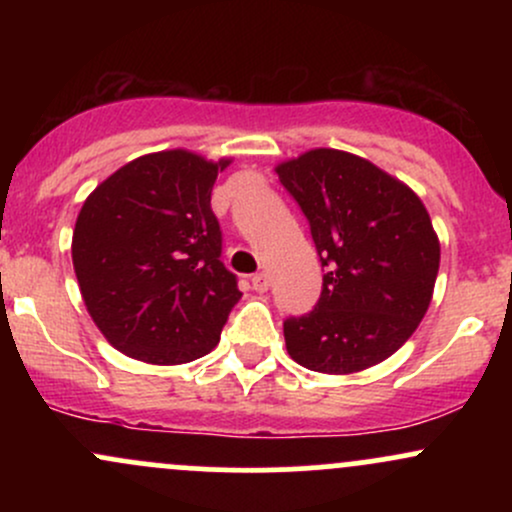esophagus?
<instances>
[{
	"instance_id": "obj_1",
	"label": "esophagus",
	"mask_w": 512,
	"mask_h": 512,
	"mask_svg": "<svg viewBox=\"0 0 512 512\" xmlns=\"http://www.w3.org/2000/svg\"><path fill=\"white\" fill-rule=\"evenodd\" d=\"M250 284H252V289H255L257 293H264L269 289V276L264 274V272H260V274H255L250 279Z\"/></svg>"
}]
</instances>
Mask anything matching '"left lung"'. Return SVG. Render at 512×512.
Instances as JSON below:
<instances>
[{"instance_id":"left-lung-1","label":"left lung","mask_w":512,"mask_h":512,"mask_svg":"<svg viewBox=\"0 0 512 512\" xmlns=\"http://www.w3.org/2000/svg\"><path fill=\"white\" fill-rule=\"evenodd\" d=\"M276 175L303 209L325 267L315 308L284 322L289 356L330 375L390 358L424 320L436 286L440 243L424 202L349 151L310 149Z\"/></svg>"}]
</instances>
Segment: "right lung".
<instances>
[{
  "label": "right lung",
  "instance_id": "1",
  "mask_svg": "<svg viewBox=\"0 0 512 512\" xmlns=\"http://www.w3.org/2000/svg\"><path fill=\"white\" fill-rule=\"evenodd\" d=\"M228 163L156 151L86 197L72 238L76 281L98 330L129 358L178 366L219 344L243 296L221 262L211 211V187Z\"/></svg>",
  "mask_w": 512,
  "mask_h": 512
}]
</instances>
